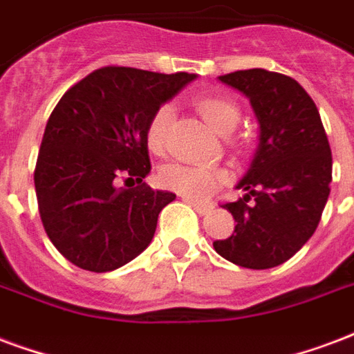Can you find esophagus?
<instances>
[{
    "instance_id": "34e87169",
    "label": "esophagus",
    "mask_w": 354,
    "mask_h": 354,
    "mask_svg": "<svg viewBox=\"0 0 354 354\" xmlns=\"http://www.w3.org/2000/svg\"><path fill=\"white\" fill-rule=\"evenodd\" d=\"M183 199L187 201L188 205L194 207V209H196L199 214H209V212L212 211V205H207V203H201V201H194V199H190V198H183Z\"/></svg>"
}]
</instances>
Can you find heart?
Instances as JSON below:
<instances>
[{
    "mask_svg": "<svg viewBox=\"0 0 354 354\" xmlns=\"http://www.w3.org/2000/svg\"><path fill=\"white\" fill-rule=\"evenodd\" d=\"M199 113L205 123L220 136H227L237 129L241 111L237 104L224 97H203L198 102ZM174 123V106L162 104L151 115L147 123V145L153 153H164L167 147L169 129ZM225 180L222 169L198 164H167L162 167L160 183L169 190L183 194L187 198L203 199L209 198Z\"/></svg>",
    "mask_w": 354,
    "mask_h": 354,
    "instance_id": "obj_1",
    "label": "heart"
}]
</instances>
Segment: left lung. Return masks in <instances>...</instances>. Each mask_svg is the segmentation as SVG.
<instances>
[{
  "label": "left lung",
  "mask_w": 354,
  "mask_h": 354,
  "mask_svg": "<svg viewBox=\"0 0 354 354\" xmlns=\"http://www.w3.org/2000/svg\"><path fill=\"white\" fill-rule=\"evenodd\" d=\"M218 80L250 100L259 145L237 185L246 194L222 205L235 218V231L212 246L239 267H278L308 243L321 220L332 180L328 138L317 106L297 80L265 68Z\"/></svg>",
  "instance_id": "1"
}]
</instances>
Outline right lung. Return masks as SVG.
<instances>
[{"label":"right lung","mask_w":354,"mask_h":354,"mask_svg":"<svg viewBox=\"0 0 354 354\" xmlns=\"http://www.w3.org/2000/svg\"><path fill=\"white\" fill-rule=\"evenodd\" d=\"M192 80L102 66L61 97L42 136L35 192L46 235L73 265L108 272L151 244L175 194L143 183L151 171L147 123ZM119 176L138 187L119 189Z\"/></svg>","instance_id":"obj_1"}]
</instances>
